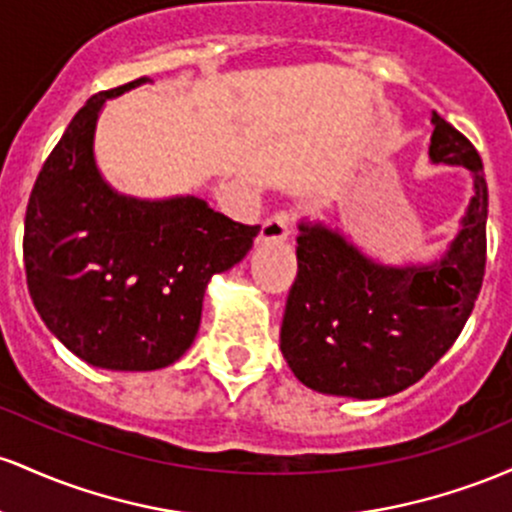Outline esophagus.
I'll return each mask as SVG.
<instances>
[{
	"mask_svg": "<svg viewBox=\"0 0 512 512\" xmlns=\"http://www.w3.org/2000/svg\"><path fill=\"white\" fill-rule=\"evenodd\" d=\"M290 237V215L275 212L261 227V241H285Z\"/></svg>",
	"mask_w": 512,
	"mask_h": 512,
	"instance_id": "obj_1",
	"label": "esophagus"
}]
</instances>
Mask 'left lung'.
Returning a JSON list of instances; mask_svg holds the SVG:
<instances>
[{
    "instance_id": "obj_1",
    "label": "left lung",
    "mask_w": 512,
    "mask_h": 512,
    "mask_svg": "<svg viewBox=\"0 0 512 512\" xmlns=\"http://www.w3.org/2000/svg\"><path fill=\"white\" fill-rule=\"evenodd\" d=\"M430 123V162L472 176L457 234L435 261L382 263L338 227L297 225V278L280 350L314 392L350 399L404 392L450 350L472 314L486 268L488 188L472 142L435 111Z\"/></svg>"
}]
</instances>
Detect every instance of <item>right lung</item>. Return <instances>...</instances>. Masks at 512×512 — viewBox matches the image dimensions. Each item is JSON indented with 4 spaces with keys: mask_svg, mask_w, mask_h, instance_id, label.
<instances>
[{
    "mask_svg": "<svg viewBox=\"0 0 512 512\" xmlns=\"http://www.w3.org/2000/svg\"><path fill=\"white\" fill-rule=\"evenodd\" d=\"M91 96L40 169L26 208L24 266L33 307L53 336L101 370L147 372L195 341L212 275L249 254L261 227L198 195L149 200L116 191L94 154L108 99Z\"/></svg>",
    "mask_w": 512,
    "mask_h": 512,
    "instance_id": "right-lung-1",
    "label": "right lung"
}]
</instances>
